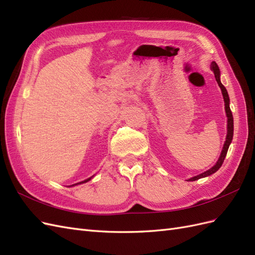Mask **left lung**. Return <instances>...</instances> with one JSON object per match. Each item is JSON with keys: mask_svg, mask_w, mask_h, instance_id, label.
<instances>
[{"mask_svg": "<svg viewBox=\"0 0 255 255\" xmlns=\"http://www.w3.org/2000/svg\"><path fill=\"white\" fill-rule=\"evenodd\" d=\"M211 70L214 72L215 80H217L219 86H220V88L222 90V95H223L224 102H225V112H226V116H227V135H226V141L224 143L223 149H222L221 156H220V158H219L217 164H215L211 169H209L208 171L201 173L199 175H196V177H194V178L188 179V181H196V180H198L200 178H205V177H208V175H211L214 172H217L219 169H220V167L222 166V164H223V161L225 159V156L227 154V149H228V147H230V144H231V142L233 140L234 119H233V114H232V111H231V108H230V98H228V94H227L226 88L223 86V84H222L221 81H220V69L218 67V64L215 63L214 61H212V63H211Z\"/></svg>", "mask_w": 255, "mask_h": 255, "instance_id": "left-lung-1", "label": "left lung"}]
</instances>
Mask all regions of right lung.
Segmentation results:
<instances>
[{"mask_svg": "<svg viewBox=\"0 0 255 255\" xmlns=\"http://www.w3.org/2000/svg\"><path fill=\"white\" fill-rule=\"evenodd\" d=\"M91 178H89V179H87V180H85V181H82V182H80V183H76V184H73V185H77V184H82V183H85V182H88L89 180H90ZM72 185V186H73Z\"/></svg>", "mask_w": 255, "mask_h": 255, "instance_id": "1", "label": "right lung"}]
</instances>
